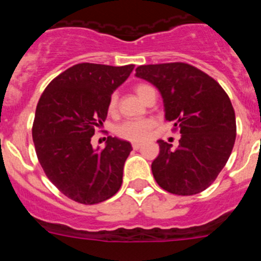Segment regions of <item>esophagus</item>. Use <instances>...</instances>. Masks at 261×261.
I'll return each instance as SVG.
<instances>
[{"mask_svg": "<svg viewBox=\"0 0 261 261\" xmlns=\"http://www.w3.org/2000/svg\"><path fill=\"white\" fill-rule=\"evenodd\" d=\"M141 146H142V144H140V142H133L132 144V147L135 149V150H138V149H140Z\"/></svg>", "mask_w": 261, "mask_h": 261, "instance_id": "obj_1", "label": "esophagus"}]
</instances>
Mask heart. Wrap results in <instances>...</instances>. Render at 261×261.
<instances>
[{
	"label": "heart",
	"mask_w": 261,
	"mask_h": 261,
	"mask_svg": "<svg viewBox=\"0 0 261 261\" xmlns=\"http://www.w3.org/2000/svg\"><path fill=\"white\" fill-rule=\"evenodd\" d=\"M136 94L144 100L147 96V94L154 91V89L149 85L140 84L135 87ZM117 108V95L112 94L108 100V112L114 114ZM154 126V121L150 119H136V120H128L124 121L123 124H120L116 129V133L119 137L125 138L129 141H144L145 138L149 136V132Z\"/></svg>",
	"instance_id": "obj_1"
}]
</instances>
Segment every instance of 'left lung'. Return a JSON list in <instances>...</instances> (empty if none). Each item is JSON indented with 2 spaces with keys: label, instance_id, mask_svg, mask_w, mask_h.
Listing matches in <instances>:
<instances>
[{
  "label": "left lung",
  "instance_id": "1",
  "mask_svg": "<svg viewBox=\"0 0 261 261\" xmlns=\"http://www.w3.org/2000/svg\"><path fill=\"white\" fill-rule=\"evenodd\" d=\"M138 78L159 90L165 119L180 130L177 149L159 140V154L151 163L154 179L174 195L205 191L225 167L237 136L230 98L216 80L186 62L141 65Z\"/></svg>",
  "mask_w": 261,
  "mask_h": 261
}]
</instances>
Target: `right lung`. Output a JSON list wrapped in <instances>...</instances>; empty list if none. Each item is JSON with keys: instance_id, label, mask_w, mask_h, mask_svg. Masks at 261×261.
I'll return each mask as SVG.
<instances>
[{"instance_id": "add662e5", "label": "right lung", "mask_w": 261, "mask_h": 261, "mask_svg": "<svg viewBox=\"0 0 261 261\" xmlns=\"http://www.w3.org/2000/svg\"><path fill=\"white\" fill-rule=\"evenodd\" d=\"M135 65L77 64L41 94L32 125L36 155L47 177L80 204L106 201L120 190L132 145L108 137L103 150L91 137L107 117L108 100Z\"/></svg>"}]
</instances>
